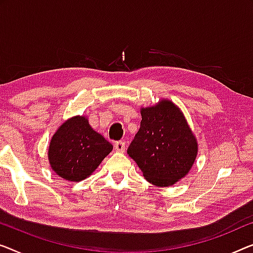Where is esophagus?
I'll return each mask as SVG.
<instances>
[{
    "label": "esophagus",
    "instance_id": "34e87169",
    "mask_svg": "<svg viewBox=\"0 0 253 253\" xmlns=\"http://www.w3.org/2000/svg\"><path fill=\"white\" fill-rule=\"evenodd\" d=\"M125 148H126L125 142H123V141H118V142H116V144H115V150L117 151V152H125Z\"/></svg>",
    "mask_w": 253,
    "mask_h": 253
}]
</instances>
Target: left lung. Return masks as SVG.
I'll return each instance as SVG.
<instances>
[{
    "label": "left lung",
    "mask_w": 253,
    "mask_h": 253,
    "mask_svg": "<svg viewBox=\"0 0 253 253\" xmlns=\"http://www.w3.org/2000/svg\"><path fill=\"white\" fill-rule=\"evenodd\" d=\"M141 127L127 150L148 182L170 186L185 177L198 154V142L180 109L169 100L141 109Z\"/></svg>",
    "instance_id": "left-lung-1"
}]
</instances>
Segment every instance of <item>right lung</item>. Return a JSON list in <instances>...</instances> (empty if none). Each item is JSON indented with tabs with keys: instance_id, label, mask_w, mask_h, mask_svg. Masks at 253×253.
Here are the masks:
<instances>
[{
	"instance_id": "right-lung-1",
	"label": "right lung",
	"mask_w": 253,
	"mask_h": 253,
	"mask_svg": "<svg viewBox=\"0 0 253 253\" xmlns=\"http://www.w3.org/2000/svg\"><path fill=\"white\" fill-rule=\"evenodd\" d=\"M112 148L110 142L90 127L86 117H71L52 136L48 161L61 178L79 182L99 167Z\"/></svg>"
}]
</instances>
